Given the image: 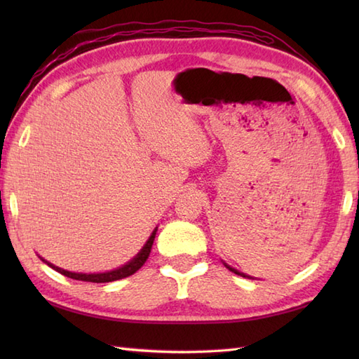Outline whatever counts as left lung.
<instances>
[{
	"label": "left lung",
	"instance_id": "8db88e82",
	"mask_svg": "<svg viewBox=\"0 0 359 359\" xmlns=\"http://www.w3.org/2000/svg\"><path fill=\"white\" fill-rule=\"evenodd\" d=\"M222 262H224V261H222ZM224 265L226 266V269H228V270H230V271H233V273H236V274H239V276H242V278L255 279V278H251V276H250V274H245V273H242V271H239V270H236V269H233V266H230V265H228V264H225V262H224Z\"/></svg>",
	"mask_w": 359,
	"mask_h": 359
}]
</instances>
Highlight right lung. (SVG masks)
<instances>
[{"label":"right lung","mask_w":359,"mask_h":359,"mask_svg":"<svg viewBox=\"0 0 359 359\" xmlns=\"http://www.w3.org/2000/svg\"><path fill=\"white\" fill-rule=\"evenodd\" d=\"M156 233H157V226L154 228V230H152L148 241L144 242V245L140 248L139 253H137L133 259H129L126 264H123L121 266H117V269H114V270H109V271H102V273H75V271L60 269V266L50 264L49 261H46V259H43L41 256H38V257H40L44 264H48L50 269L65 274V276L71 278V279L85 280V282H97V284H104V282H112V280H118V279H123V278L131 276V274H134L137 270L142 269V265L147 262V259H148V256L151 253L152 242H154Z\"/></svg>","instance_id":"add662e5"}]
</instances>
